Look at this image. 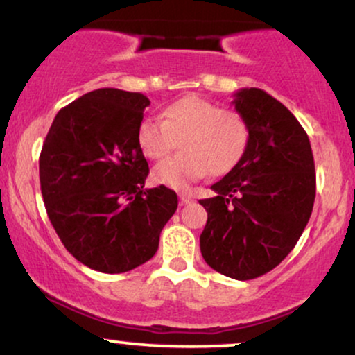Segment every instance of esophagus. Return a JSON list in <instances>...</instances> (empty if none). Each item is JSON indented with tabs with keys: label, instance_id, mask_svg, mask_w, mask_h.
I'll list each match as a JSON object with an SVG mask.
<instances>
[{
	"label": "esophagus",
	"instance_id": "obj_1",
	"mask_svg": "<svg viewBox=\"0 0 355 355\" xmlns=\"http://www.w3.org/2000/svg\"><path fill=\"white\" fill-rule=\"evenodd\" d=\"M179 200H181L182 205L191 204V202H194V196H192L191 192H182V194H179Z\"/></svg>",
	"mask_w": 355,
	"mask_h": 355
}]
</instances>
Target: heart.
<instances>
[{
  "instance_id": "heart-1",
  "label": "heart",
  "mask_w": 355,
  "mask_h": 355,
  "mask_svg": "<svg viewBox=\"0 0 355 355\" xmlns=\"http://www.w3.org/2000/svg\"><path fill=\"white\" fill-rule=\"evenodd\" d=\"M163 116L164 120L144 116L137 130L138 148L151 159L168 155L176 139H181V155L161 161L153 169L156 184L186 189L209 173L224 176L247 151L250 138L247 120L211 100L187 95L171 103Z\"/></svg>"
}]
</instances>
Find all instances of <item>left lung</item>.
<instances>
[{
	"mask_svg": "<svg viewBox=\"0 0 355 355\" xmlns=\"http://www.w3.org/2000/svg\"><path fill=\"white\" fill-rule=\"evenodd\" d=\"M250 128L240 163L199 200L207 211L200 234L205 263L234 279H253L282 263L298 242L316 196L308 135L282 102L261 89L234 94Z\"/></svg>",
	"mask_w": 355,
	"mask_h": 355,
	"instance_id": "obj_1",
	"label": "left lung"
}]
</instances>
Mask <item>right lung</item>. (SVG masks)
<instances>
[{
	"mask_svg": "<svg viewBox=\"0 0 355 355\" xmlns=\"http://www.w3.org/2000/svg\"><path fill=\"white\" fill-rule=\"evenodd\" d=\"M150 100L138 92L98 89L57 113L39 157L51 224L80 263L125 273L153 258L178 209L166 186L144 189L148 161L137 130Z\"/></svg>",
	"mask_w": 355,
	"mask_h": 355,
	"instance_id": "right-lung-1",
	"label": "right lung"
}]
</instances>
